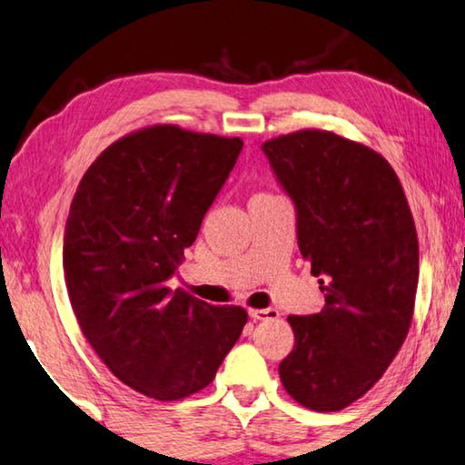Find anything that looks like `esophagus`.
<instances>
[{
	"instance_id": "34e87169",
	"label": "esophagus",
	"mask_w": 465,
	"mask_h": 465,
	"mask_svg": "<svg viewBox=\"0 0 465 465\" xmlns=\"http://www.w3.org/2000/svg\"><path fill=\"white\" fill-rule=\"evenodd\" d=\"M249 318L252 320H274L278 318V312L272 310V307H268V310H249Z\"/></svg>"
}]
</instances>
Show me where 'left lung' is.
Wrapping results in <instances>:
<instances>
[{
	"label": "left lung",
	"instance_id": "obj_1",
	"mask_svg": "<svg viewBox=\"0 0 465 465\" xmlns=\"http://www.w3.org/2000/svg\"><path fill=\"white\" fill-rule=\"evenodd\" d=\"M262 152L297 212V242L322 312L289 316L295 347L282 387L313 411H339L374 387L401 349L416 302L418 234L391 163L328 131L266 141Z\"/></svg>",
	"mask_w": 465,
	"mask_h": 465
}]
</instances>
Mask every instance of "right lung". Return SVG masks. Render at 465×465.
Listing matches in <instances>:
<instances>
[{
  "instance_id": "right-lung-1",
  "label": "right lung",
  "mask_w": 465,
  "mask_h": 465,
  "mask_svg": "<svg viewBox=\"0 0 465 465\" xmlns=\"http://www.w3.org/2000/svg\"><path fill=\"white\" fill-rule=\"evenodd\" d=\"M241 149L143 128L91 163L70 205L62 263L76 322L118 381L158 401L208 387L247 322L239 305L168 287Z\"/></svg>"
}]
</instances>
